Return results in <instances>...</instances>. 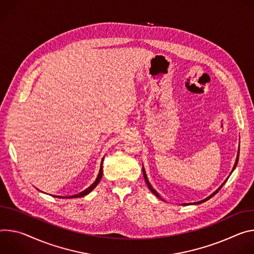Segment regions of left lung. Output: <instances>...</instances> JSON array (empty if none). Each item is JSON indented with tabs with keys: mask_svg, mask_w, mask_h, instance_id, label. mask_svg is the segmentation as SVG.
I'll return each instance as SVG.
<instances>
[{
	"mask_svg": "<svg viewBox=\"0 0 254 254\" xmlns=\"http://www.w3.org/2000/svg\"><path fill=\"white\" fill-rule=\"evenodd\" d=\"M238 159H239V149H238V152H237V157H236V160H235L234 166H233V168H232V172L230 173L229 177L231 176V174L233 173V171H234L235 168H236V165H237V163H238ZM142 172H143V177H144V179H145V182H146V185H147L148 189L151 190V192H153V193H154V194L157 196L158 199H160L161 201H164V200L161 198V196H160V194H159V193H158V192H157V191H156V190H155L152 188V186L150 185V183H149V181H148V179H147V176H146V173H145V170H144V166H143V165H142ZM229 177H228L226 180L224 181V183H223V184H222V185H221V186H220V187H219V188H218V189H217V190H216L214 192H212V193H211L209 196H207L206 199H204V200H202V201H199V202H194V203H184V204H181V205H182V206H189V205H199V204H202V203H204V202H206V201L210 200V199L212 198V196H214V195H215V194H216V193H217V192H218V191L221 190V188H222V187L225 185V183L227 182V180L229 179ZM164 202H165V201H164Z\"/></svg>",
	"mask_w": 254,
	"mask_h": 254,
	"instance_id": "1",
	"label": "left lung"
}]
</instances>
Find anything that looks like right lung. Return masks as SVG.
Here are the masks:
<instances>
[{
  "instance_id": "right-lung-1",
  "label": "right lung",
  "mask_w": 254,
  "mask_h": 254,
  "mask_svg": "<svg viewBox=\"0 0 254 254\" xmlns=\"http://www.w3.org/2000/svg\"><path fill=\"white\" fill-rule=\"evenodd\" d=\"M103 161H104V157L101 161V166H100V171H99V174H98V177L96 179V181L86 190H83L82 191L78 192V193H75V194H72V195H53L51 194L52 196H55V198H60V199H74V198H80V196H84L87 195L88 193H90L97 186L98 184L101 182V179H102V176H103ZM43 192V191H42Z\"/></svg>"
}]
</instances>
